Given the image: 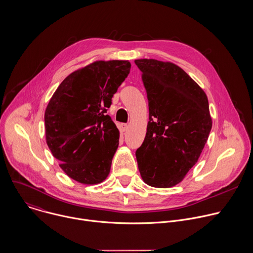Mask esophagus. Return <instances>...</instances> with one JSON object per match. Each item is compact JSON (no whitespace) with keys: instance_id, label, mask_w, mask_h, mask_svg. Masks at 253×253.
<instances>
[{"instance_id":"esophagus-1","label":"esophagus","mask_w":253,"mask_h":253,"mask_svg":"<svg viewBox=\"0 0 253 253\" xmlns=\"http://www.w3.org/2000/svg\"><path fill=\"white\" fill-rule=\"evenodd\" d=\"M128 128H129V125L128 124H121V129H122V131H127L128 130Z\"/></svg>"}]
</instances>
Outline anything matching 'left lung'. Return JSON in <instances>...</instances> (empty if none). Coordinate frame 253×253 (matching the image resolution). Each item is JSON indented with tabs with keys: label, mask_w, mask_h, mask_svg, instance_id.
<instances>
[{
	"label": "left lung",
	"mask_w": 253,
	"mask_h": 253,
	"mask_svg": "<svg viewBox=\"0 0 253 253\" xmlns=\"http://www.w3.org/2000/svg\"><path fill=\"white\" fill-rule=\"evenodd\" d=\"M149 101V122L136 151L143 181L154 188L181 183L198 162L212 121L207 94L170 61L136 59Z\"/></svg>",
	"instance_id": "obj_1"
}]
</instances>
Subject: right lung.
Segmentation results:
<instances>
[{
    "label": "right lung",
    "mask_w": 253,
    "mask_h": 253,
    "mask_svg": "<svg viewBox=\"0 0 253 253\" xmlns=\"http://www.w3.org/2000/svg\"><path fill=\"white\" fill-rule=\"evenodd\" d=\"M130 68L128 60H96L66 76L46 106V144L80 184H100L110 173L120 133L106 112Z\"/></svg>",
    "instance_id": "obj_1"
}]
</instances>
